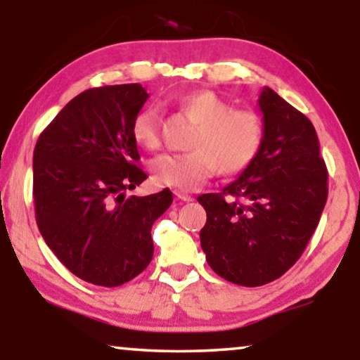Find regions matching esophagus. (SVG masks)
<instances>
[{"mask_svg":"<svg viewBox=\"0 0 360 360\" xmlns=\"http://www.w3.org/2000/svg\"><path fill=\"white\" fill-rule=\"evenodd\" d=\"M174 195L179 200H181V201H191V200H193V196L188 195V193H185V191H181V190H175Z\"/></svg>","mask_w":360,"mask_h":360,"instance_id":"esophagus-1","label":"esophagus"}]
</instances>
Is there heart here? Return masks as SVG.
Wrapping results in <instances>:
<instances>
[{"label": "heart", "mask_w": 360, "mask_h": 360, "mask_svg": "<svg viewBox=\"0 0 360 360\" xmlns=\"http://www.w3.org/2000/svg\"><path fill=\"white\" fill-rule=\"evenodd\" d=\"M175 106L198 122L190 152L165 154L152 160L150 169L160 185L181 191L198 190L218 174L236 175L257 159L264 144V122L254 110L234 108L211 90H191L174 100ZM162 117L155 106L136 112L131 134L137 144L155 149L160 144Z\"/></svg>", "instance_id": "obj_1"}]
</instances>
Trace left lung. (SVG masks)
Masks as SVG:
<instances>
[{"instance_id": "obj_1", "label": "left lung", "mask_w": 360, "mask_h": 360, "mask_svg": "<svg viewBox=\"0 0 360 360\" xmlns=\"http://www.w3.org/2000/svg\"><path fill=\"white\" fill-rule=\"evenodd\" d=\"M264 144L206 210L201 249L219 277L260 287L282 277L311 239L328 200V169L311 121L270 88L259 96Z\"/></svg>"}]
</instances>
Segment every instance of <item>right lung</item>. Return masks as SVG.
<instances>
[{
	"label": "right lung",
	"mask_w": 360,
	"mask_h": 360,
	"mask_svg": "<svg viewBox=\"0 0 360 360\" xmlns=\"http://www.w3.org/2000/svg\"><path fill=\"white\" fill-rule=\"evenodd\" d=\"M149 95L139 83L90 88L73 98L34 149L36 221L78 278L120 287L154 255L150 229L174 201L169 188L129 196L147 179L131 124Z\"/></svg>",
	"instance_id": "right-lung-1"
}]
</instances>
